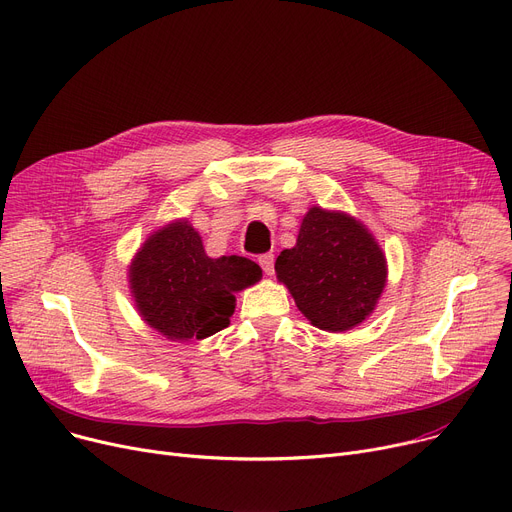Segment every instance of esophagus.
Here are the masks:
<instances>
[{"label":"esophagus","mask_w":512,"mask_h":512,"mask_svg":"<svg viewBox=\"0 0 512 512\" xmlns=\"http://www.w3.org/2000/svg\"><path fill=\"white\" fill-rule=\"evenodd\" d=\"M259 265L263 267V271H265L267 276H271V274H274V255H271V253L259 255Z\"/></svg>","instance_id":"obj_1"}]
</instances>
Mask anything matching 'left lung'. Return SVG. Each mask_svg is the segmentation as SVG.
I'll return each mask as SVG.
<instances>
[{
    "mask_svg": "<svg viewBox=\"0 0 512 512\" xmlns=\"http://www.w3.org/2000/svg\"><path fill=\"white\" fill-rule=\"evenodd\" d=\"M276 274L306 319L339 333L374 311L387 282V261L362 222L315 206L302 218L296 245L276 259Z\"/></svg>",
    "mask_w": 512,
    "mask_h": 512,
    "instance_id": "obj_1",
    "label": "left lung"
}]
</instances>
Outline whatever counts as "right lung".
I'll return each mask as SVG.
<instances>
[{"label":"right lung","instance_id":"1","mask_svg":"<svg viewBox=\"0 0 512 512\" xmlns=\"http://www.w3.org/2000/svg\"><path fill=\"white\" fill-rule=\"evenodd\" d=\"M259 280L261 267L247 257H208L187 220L150 234L129 265V288L142 319L179 342L228 327L234 294Z\"/></svg>","mask_w":512,"mask_h":512}]
</instances>
